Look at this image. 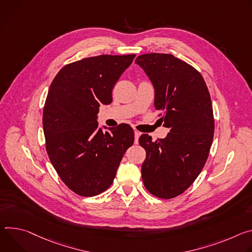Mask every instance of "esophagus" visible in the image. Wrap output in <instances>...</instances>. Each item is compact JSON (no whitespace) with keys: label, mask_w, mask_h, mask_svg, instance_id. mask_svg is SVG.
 <instances>
[{"label":"esophagus","mask_w":252,"mask_h":252,"mask_svg":"<svg viewBox=\"0 0 252 252\" xmlns=\"http://www.w3.org/2000/svg\"><path fill=\"white\" fill-rule=\"evenodd\" d=\"M134 136H135V144L138 143V139H139V136H140V132H138L137 130L134 131Z\"/></svg>","instance_id":"34e87169"}]
</instances>
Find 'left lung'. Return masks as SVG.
Instances as JSON below:
<instances>
[{"label": "left lung", "mask_w": 252, "mask_h": 252, "mask_svg": "<svg viewBox=\"0 0 252 252\" xmlns=\"http://www.w3.org/2000/svg\"><path fill=\"white\" fill-rule=\"evenodd\" d=\"M135 63L154 85L158 121L170 129L155 142L148 134L139 138L146 151L142 180L154 196L171 199L191 186L208 158L214 135L210 94L202 75L171 54H143Z\"/></svg>", "instance_id": "obj_1"}]
</instances>
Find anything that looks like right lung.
I'll return each mask as SVG.
<instances>
[{
  "label": "right lung",
  "mask_w": 252,
  "mask_h": 252,
  "mask_svg": "<svg viewBox=\"0 0 252 252\" xmlns=\"http://www.w3.org/2000/svg\"><path fill=\"white\" fill-rule=\"evenodd\" d=\"M135 54L100 55L65 65L55 76L43 111L49 159L65 185L91 197L113 183L134 131L122 123L98 128L100 104L112 102V90Z\"/></svg>",
  "instance_id": "1"
}]
</instances>
